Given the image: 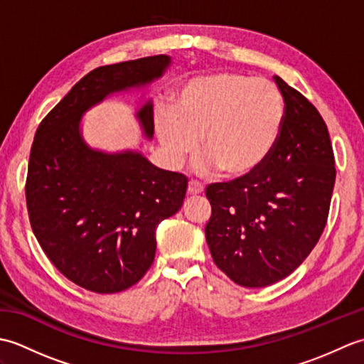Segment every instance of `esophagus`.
<instances>
[{"mask_svg": "<svg viewBox=\"0 0 364 364\" xmlns=\"http://www.w3.org/2000/svg\"><path fill=\"white\" fill-rule=\"evenodd\" d=\"M205 192V188L202 186V184L197 183V181H189L188 184V194L189 196H198V194H203Z\"/></svg>", "mask_w": 364, "mask_h": 364, "instance_id": "esophagus-1", "label": "esophagus"}]
</instances>
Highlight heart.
<instances>
[{
  "mask_svg": "<svg viewBox=\"0 0 364 364\" xmlns=\"http://www.w3.org/2000/svg\"><path fill=\"white\" fill-rule=\"evenodd\" d=\"M284 102L275 84L231 72L200 75L156 115V136L172 167L198 150L200 170L247 178L266 164L280 141Z\"/></svg>",
  "mask_w": 364,
  "mask_h": 364,
  "instance_id": "b5f03b06",
  "label": "heart"
}]
</instances>
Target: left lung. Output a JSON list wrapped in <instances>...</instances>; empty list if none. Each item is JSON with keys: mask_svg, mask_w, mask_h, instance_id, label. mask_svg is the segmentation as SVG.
Instances as JSON below:
<instances>
[{"mask_svg": "<svg viewBox=\"0 0 364 364\" xmlns=\"http://www.w3.org/2000/svg\"><path fill=\"white\" fill-rule=\"evenodd\" d=\"M283 131L258 172L206 188L205 227L211 257L245 288H262L292 274L326 228L335 188V156L326 122L280 76Z\"/></svg>", "mask_w": 364, "mask_h": 364, "instance_id": "obj_1", "label": "left lung"}]
</instances>
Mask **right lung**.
<instances>
[{
    "label": "right lung",
    "instance_id": "1",
    "mask_svg": "<svg viewBox=\"0 0 364 364\" xmlns=\"http://www.w3.org/2000/svg\"><path fill=\"white\" fill-rule=\"evenodd\" d=\"M170 63L159 54L95 68L36 131L26 178L31 227L59 272L92 292L125 291L145 275L156 253V227L181 208L188 178L153 166L141 151L90 149L81 117L115 92L161 78ZM136 117L151 139V100Z\"/></svg>",
    "mask_w": 364,
    "mask_h": 364
}]
</instances>
